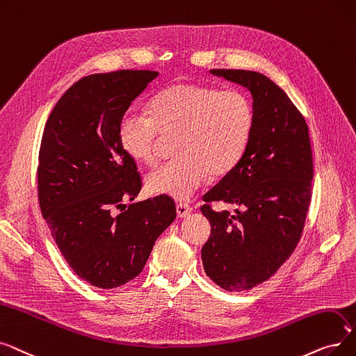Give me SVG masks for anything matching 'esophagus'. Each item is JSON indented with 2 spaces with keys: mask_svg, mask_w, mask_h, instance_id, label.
I'll use <instances>...</instances> for the list:
<instances>
[{
  "mask_svg": "<svg viewBox=\"0 0 356 356\" xmlns=\"http://www.w3.org/2000/svg\"><path fill=\"white\" fill-rule=\"evenodd\" d=\"M191 213V207L188 204H185V202H179V204H177V214L178 217H187L190 216Z\"/></svg>",
  "mask_w": 356,
  "mask_h": 356,
  "instance_id": "1",
  "label": "esophagus"
}]
</instances>
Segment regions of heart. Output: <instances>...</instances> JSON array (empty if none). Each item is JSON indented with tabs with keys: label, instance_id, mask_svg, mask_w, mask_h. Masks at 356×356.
I'll list each match as a JSON object with an SVG mask.
<instances>
[{
	"label": "heart",
	"instance_id": "b5f03b06",
	"mask_svg": "<svg viewBox=\"0 0 356 356\" xmlns=\"http://www.w3.org/2000/svg\"><path fill=\"white\" fill-rule=\"evenodd\" d=\"M255 111L246 94L191 82L158 92L147 114L126 113L118 139L136 162L155 166L165 139H175L177 159L152 172L146 188L156 195L188 200L207 175L223 177L236 168L248 147Z\"/></svg>",
	"mask_w": 356,
	"mask_h": 356
}]
</instances>
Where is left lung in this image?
Instances as JSON below:
<instances>
[{
    "label": "left lung",
    "mask_w": 356,
    "mask_h": 356,
    "mask_svg": "<svg viewBox=\"0 0 356 356\" xmlns=\"http://www.w3.org/2000/svg\"><path fill=\"white\" fill-rule=\"evenodd\" d=\"M211 74L246 87L255 124L234 169L202 195L211 225L201 249L206 274L226 291H246L269 280L301 239L312 201L313 154L306 118L274 81L243 70ZM211 202L236 205L216 212Z\"/></svg>",
    "instance_id": "left-lung-1"
}]
</instances>
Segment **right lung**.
<instances>
[{
	"mask_svg": "<svg viewBox=\"0 0 356 356\" xmlns=\"http://www.w3.org/2000/svg\"><path fill=\"white\" fill-rule=\"evenodd\" d=\"M159 72L122 70L81 78L50 113L42 136L38 190L42 216L74 273L103 290L136 278L175 217L171 197L133 202L138 165L118 124ZM121 213L116 214V210Z\"/></svg>",
	"mask_w": 356,
	"mask_h": 356,
	"instance_id": "add662e5",
	"label": "right lung"
}]
</instances>
